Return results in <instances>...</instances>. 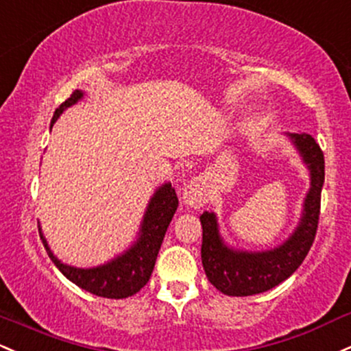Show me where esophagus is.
I'll use <instances>...</instances> for the list:
<instances>
[{"instance_id": "1", "label": "esophagus", "mask_w": 351, "mask_h": 351, "mask_svg": "<svg viewBox=\"0 0 351 351\" xmlns=\"http://www.w3.org/2000/svg\"><path fill=\"white\" fill-rule=\"evenodd\" d=\"M183 203L190 208H199L206 203V190L199 178H191L183 190Z\"/></svg>"}]
</instances>
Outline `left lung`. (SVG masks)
Here are the masks:
<instances>
[{
  "label": "left lung",
  "instance_id": "left-lung-1",
  "mask_svg": "<svg viewBox=\"0 0 351 351\" xmlns=\"http://www.w3.org/2000/svg\"><path fill=\"white\" fill-rule=\"evenodd\" d=\"M310 168L311 188L305 199L302 223L280 248L263 253L233 252L223 245L213 213L199 217L203 228L202 263L217 290L230 296L263 293L280 285L303 263L318 230L322 188L325 182V156L311 134H290Z\"/></svg>",
  "mask_w": 351,
  "mask_h": 351
}]
</instances>
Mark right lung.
Listing matches in <instances>:
<instances>
[{
  "instance_id": "right-lung-1",
  "label": "right lung",
  "mask_w": 351,
  "mask_h": 351,
  "mask_svg": "<svg viewBox=\"0 0 351 351\" xmlns=\"http://www.w3.org/2000/svg\"><path fill=\"white\" fill-rule=\"evenodd\" d=\"M82 96L83 93L80 90L73 91L66 101L61 103L60 108L55 111L51 126L58 117L63 113L64 108L75 105ZM176 208H178V198H176L175 190L169 183L163 184L149 202L143 225H141L140 240L125 255L118 256L117 260L98 268L83 269L63 265L48 248L43 234L40 233V237L46 252H48V256L51 258L53 263L56 265L58 269L66 276L69 282L78 285L80 288L96 296L114 300L126 298V296H132L136 291H140L148 283L153 268H155L160 246L163 243L165 233H167V228L173 215H175Z\"/></svg>"
}]
</instances>
